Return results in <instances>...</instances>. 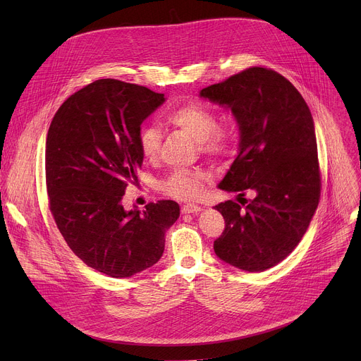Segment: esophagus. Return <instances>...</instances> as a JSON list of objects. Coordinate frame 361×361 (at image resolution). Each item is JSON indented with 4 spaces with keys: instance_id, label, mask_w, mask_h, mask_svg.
<instances>
[{
    "instance_id": "1",
    "label": "esophagus",
    "mask_w": 361,
    "mask_h": 361,
    "mask_svg": "<svg viewBox=\"0 0 361 361\" xmlns=\"http://www.w3.org/2000/svg\"><path fill=\"white\" fill-rule=\"evenodd\" d=\"M202 212V207H200V205H195V204H185L181 207V213L183 214H190V213H200Z\"/></svg>"
}]
</instances>
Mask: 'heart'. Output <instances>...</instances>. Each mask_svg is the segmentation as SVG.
I'll return each mask as SVG.
<instances>
[{
	"label": "heart",
	"instance_id": "1",
	"mask_svg": "<svg viewBox=\"0 0 361 361\" xmlns=\"http://www.w3.org/2000/svg\"><path fill=\"white\" fill-rule=\"evenodd\" d=\"M164 121L185 133L194 141L198 142L200 149L207 156H219L226 152L233 144V134L217 126V117L213 111L201 104L180 106L164 116ZM160 133L159 130L148 124L144 126L138 133V148L145 160H156L160 152ZM205 183V176L200 171L191 170H174L164 181H161L160 188L180 200L197 198Z\"/></svg>",
	"mask_w": 361,
	"mask_h": 361
}]
</instances>
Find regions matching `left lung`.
<instances>
[{"mask_svg": "<svg viewBox=\"0 0 361 361\" xmlns=\"http://www.w3.org/2000/svg\"><path fill=\"white\" fill-rule=\"evenodd\" d=\"M200 97L231 110L240 149L219 184L238 202L216 205L226 221L214 241L220 260L250 273L274 267L298 245L320 200L317 141L310 109L281 74L251 67ZM253 198H243L245 192Z\"/></svg>", "mask_w": 361, "mask_h": 361, "instance_id": "8db88e82", "label": "left lung"}]
</instances>
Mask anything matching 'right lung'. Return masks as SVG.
I'll return each mask as SVG.
<instances>
[{
	"mask_svg": "<svg viewBox=\"0 0 361 361\" xmlns=\"http://www.w3.org/2000/svg\"><path fill=\"white\" fill-rule=\"evenodd\" d=\"M164 94L113 78L97 80L68 97L51 121L45 144L49 210L73 252L114 279L156 264L166 231L180 217L173 200L127 212L123 195L138 180L142 121Z\"/></svg>",
	"mask_w": 361,
	"mask_h": 361,
	"instance_id": "right-lung-1",
	"label": "right lung"
}]
</instances>
